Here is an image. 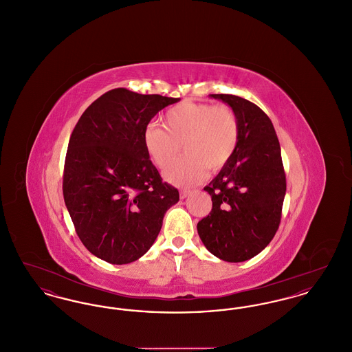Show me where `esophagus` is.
Wrapping results in <instances>:
<instances>
[{"mask_svg": "<svg viewBox=\"0 0 352 352\" xmlns=\"http://www.w3.org/2000/svg\"><path fill=\"white\" fill-rule=\"evenodd\" d=\"M190 190H187V188H181L179 190V195H181V199H184V198H187L188 195H190Z\"/></svg>", "mask_w": 352, "mask_h": 352, "instance_id": "1", "label": "esophagus"}]
</instances>
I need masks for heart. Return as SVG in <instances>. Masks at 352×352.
Segmentation results:
<instances>
[{"label":"heart","instance_id":"b5f03b06","mask_svg":"<svg viewBox=\"0 0 352 352\" xmlns=\"http://www.w3.org/2000/svg\"><path fill=\"white\" fill-rule=\"evenodd\" d=\"M164 122L148 125L145 148L154 164L165 168L184 145L186 154L165 171L168 182L178 186L198 184L206 170H220L239 144V118L227 104L184 101L166 111Z\"/></svg>","mask_w":352,"mask_h":352}]
</instances>
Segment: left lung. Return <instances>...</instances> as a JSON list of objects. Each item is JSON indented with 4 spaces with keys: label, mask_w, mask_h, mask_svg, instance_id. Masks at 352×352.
<instances>
[{
    "label": "left lung",
    "mask_w": 352,
    "mask_h": 352,
    "mask_svg": "<svg viewBox=\"0 0 352 352\" xmlns=\"http://www.w3.org/2000/svg\"><path fill=\"white\" fill-rule=\"evenodd\" d=\"M227 102L240 125L231 160L204 190L212 210L197 226L206 248L220 260L241 263L263 251L278 230L286 177L273 124L256 104L234 95H211Z\"/></svg>",
    "instance_id": "1"
}]
</instances>
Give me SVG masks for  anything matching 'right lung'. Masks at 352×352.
Masks as SVG:
<instances>
[{
  "mask_svg": "<svg viewBox=\"0 0 352 352\" xmlns=\"http://www.w3.org/2000/svg\"><path fill=\"white\" fill-rule=\"evenodd\" d=\"M178 100L115 88L84 111L71 133L65 203L84 247L107 263L128 264L149 251L179 201L144 141L151 118Z\"/></svg>",
  "mask_w": 352,
  "mask_h": 352,
  "instance_id": "right-lung-1",
  "label": "right lung"
}]
</instances>
